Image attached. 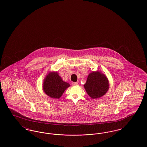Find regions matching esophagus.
I'll return each instance as SVG.
<instances>
[{"instance_id": "obj_1", "label": "esophagus", "mask_w": 147, "mask_h": 147, "mask_svg": "<svg viewBox=\"0 0 147 147\" xmlns=\"http://www.w3.org/2000/svg\"><path fill=\"white\" fill-rule=\"evenodd\" d=\"M72 85H73V86H76V85H78V83L77 82H73V83H72Z\"/></svg>"}]
</instances>
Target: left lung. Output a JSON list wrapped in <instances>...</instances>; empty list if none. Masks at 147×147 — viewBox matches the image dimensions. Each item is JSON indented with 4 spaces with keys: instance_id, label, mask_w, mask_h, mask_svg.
Here are the masks:
<instances>
[{
    "instance_id": "left-lung-1",
    "label": "left lung",
    "mask_w": 147,
    "mask_h": 147,
    "mask_svg": "<svg viewBox=\"0 0 147 147\" xmlns=\"http://www.w3.org/2000/svg\"><path fill=\"white\" fill-rule=\"evenodd\" d=\"M85 89L92 98H97L104 95L109 88L107 78L98 71L92 72L88 77Z\"/></svg>"
}]
</instances>
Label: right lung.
Wrapping results in <instances>:
<instances>
[{"instance_id": "add662e5", "label": "right lung", "mask_w": 147, "mask_h": 147, "mask_svg": "<svg viewBox=\"0 0 147 147\" xmlns=\"http://www.w3.org/2000/svg\"><path fill=\"white\" fill-rule=\"evenodd\" d=\"M70 85L63 82L57 73H50L44 80L43 91L51 98H59Z\"/></svg>"}]
</instances>
